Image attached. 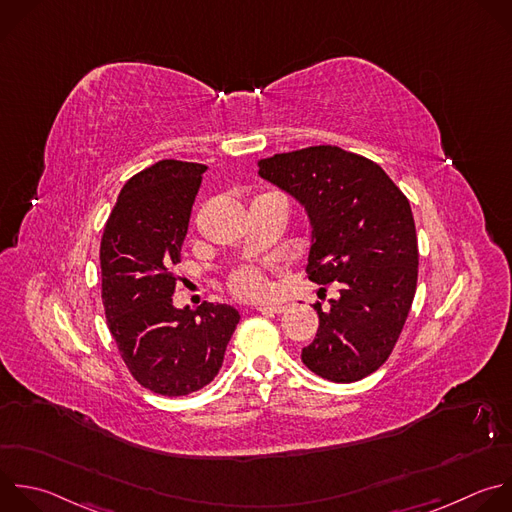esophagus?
Masks as SVG:
<instances>
[{"instance_id": "obj_1", "label": "esophagus", "mask_w": 512, "mask_h": 512, "mask_svg": "<svg viewBox=\"0 0 512 512\" xmlns=\"http://www.w3.org/2000/svg\"><path fill=\"white\" fill-rule=\"evenodd\" d=\"M257 311H259V313H265V315H273V313L279 315V313L285 311V307H283V305H259Z\"/></svg>"}]
</instances>
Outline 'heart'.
Masks as SVG:
<instances>
[{
    "instance_id": "heart-1",
    "label": "heart",
    "mask_w": 512,
    "mask_h": 512,
    "mask_svg": "<svg viewBox=\"0 0 512 512\" xmlns=\"http://www.w3.org/2000/svg\"><path fill=\"white\" fill-rule=\"evenodd\" d=\"M231 289L235 295L243 299H259L267 293V281L261 269L257 267H243L233 273Z\"/></svg>"
}]
</instances>
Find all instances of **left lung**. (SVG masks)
<instances>
[{
	"instance_id": "1",
	"label": "left lung",
	"mask_w": 512,
	"mask_h": 512,
	"mask_svg": "<svg viewBox=\"0 0 512 512\" xmlns=\"http://www.w3.org/2000/svg\"><path fill=\"white\" fill-rule=\"evenodd\" d=\"M259 177L307 213V277L339 285L325 311L315 305L319 327L301 362L337 384L374 374L390 358L416 293L418 239L408 199L380 164L329 144L261 158Z\"/></svg>"
}]
</instances>
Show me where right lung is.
Returning a JSON list of instances; mask_svg holds the SVG:
<instances>
[{
	"mask_svg": "<svg viewBox=\"0 0 512 512\" xmlns=\"http://www.w3.org/2000/svg\"><path fill=\"white\" fill-rule=\"evenodd\" d=\"M207 166L158 160L126 181L100 243L108 329L132 378L160 396H187L221 370L241 319L227 303L177 309L181 247Z\"/></svg>",
	"mask_w": 512,
	"mask_h": 512,
	"instance_id": "add662e5",
	"label": "right lung"
}]
</instances>
